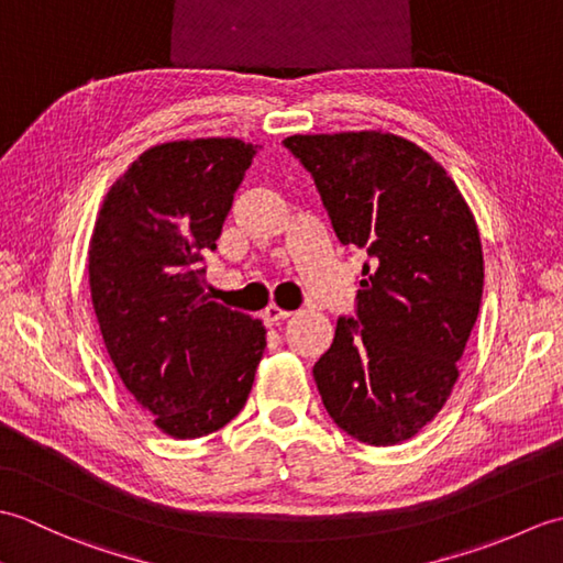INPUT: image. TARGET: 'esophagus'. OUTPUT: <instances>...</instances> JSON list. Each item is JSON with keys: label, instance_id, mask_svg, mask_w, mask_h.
Here are the masks:
<instances>
[{"label": "esophagus", "instance_id": "1", "mask_svg": "<svg viewBox=\"0 0 563 563\" xmlns=\"http://www.w3.org/2000/svg\"><path fill=\"white\" fill-rule=\"evenodd\" d=\"M290 314L292 312H288V309H283L278 305H271V307H266V312H263V321H266L268 327H275V324H280V321L288 319Z\"/></svg>", "mask_w": 563, "mask_h": 563}]
</instances>
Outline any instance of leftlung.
Listing matches in <instances>:
<instances>
[{"label":"left lung","instance_id":"1","mask_svg":"<svg viewBox=\"0 0 563 563\" xmlns=\"http://www.w3.org/2000/svg\"><path fill=\"white\" fill-rule=\"evenodd\" d=\"M343 246L367 251L357 319L314 365L333 423L375 448L428 426L450 399L484 290L476 220L448 172L385 130L292 135Z\"/></svg>","mask_w":563,"mask_h":563}]
</instances>
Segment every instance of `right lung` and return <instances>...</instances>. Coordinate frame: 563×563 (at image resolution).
Masks as SVG:
<instances>
[{
    "label": "right lung",
    "instance_id": "obj_1",
    "mask_svg": "<svg viewBox=\"0 0 563 563\" xmlns=\"http://www.w3.org/2000/svg\"><path fill=\"white\" fill-rule=\"evenodd\" d=\"M256 147L236 137L154 145L115 178L89 242V288L115 373L176 440L244 409L266 349L261 319L210 300L200 268L218 249Z\"/></svg>",
    "mask_w": 563,
    "mask_h": 563
}]
</instances>
